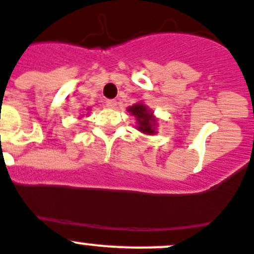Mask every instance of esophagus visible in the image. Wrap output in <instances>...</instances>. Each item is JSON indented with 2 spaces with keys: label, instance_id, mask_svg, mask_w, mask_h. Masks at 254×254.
I'll return each instance as SVG.
<instances>
[{
  "label": "esophagus",
  "instance_id": "1",
  "mask_svg": "<svg viewBox=\"0 0 254 254\" xmlns=\"http://www.w3.org/2000/svg\"><path fill=\"white\" fill-rule=\"evenodd\" d=\"M105 105H106V107H110V109H115V107L118 106V102H116L115 100H106V101H105Z\"/></svg>",
  "mask_w": 254,
  "mask_h": 254
}]
</instances>
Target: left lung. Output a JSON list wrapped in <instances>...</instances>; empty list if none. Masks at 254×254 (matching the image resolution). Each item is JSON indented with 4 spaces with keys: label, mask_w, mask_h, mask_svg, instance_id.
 I'll use <instances>...</instances> for the list:
<instances>
[{
    "label": "left lung",
    "mask_w": 254,
    "mask_h": 254,
    "mask_svg": "<svg viewBox=\"0 0 254 254\" xmlns=\"http://www.w3.org/2000/svg\"><path fill=\"white\" fill-rule=\"evenodd\" d=\"M130 115L135 118V127L145 135H154L157 134L158 127V119L154 116L153 110L143 102H136L132 106L127 107Z\"/></svg>",
    "instance_id": "left-lung-1"
}]
</instances>
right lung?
I'll return each instance as SVG.
<instances>
[{"instance_id": "right-lung-1", "label": "right lung", "mask_w": 254, "mask_h": 254, "mask_svg": "<svg viewBox=\"0 0 254 254\" xmlns=\"http://www.w3.org/2000/svg\"><path fill=\"white\" fill-rule=\"evenodd\" d=\"M90 110H91L90 107H87V109H86V111H88V113H90ZM88 113H87V114H88ZM79 119H81V118H79Z\"/></svg>"}]
</instances>
